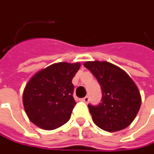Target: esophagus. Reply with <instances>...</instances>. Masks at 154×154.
Wrapping results in <instances>:
<instances>
[{"instance_id":"obj_1","label":"esophagus","mask_w":154,"mask_h":154,"mask_svg":"<svg viewBox=\"0 0 154 154\" xmlns=\"http://www.w3.org/2000/svg\"><path fill=\"white\" fill-rule=\"evenodd\" d=\"M82 101H84L85 103H88V102L90 101V97H89L88 96H86L84 98H82Z\"/></svg>"}]
</instances>
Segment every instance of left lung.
Listing matches in <instances>:
<instances>
[{
	"mask_svg": "<svg viewBox=\"0 0 154 154\" xmlns=\"http://www.w3.org/2000/svg\"><path fill=\"white\" fill-rule=\"evenodd\" d=\"M84 66L94 75L102 90V102L98 105L88 104L93 122L110 132L126 128L141 105L135 83L125 70L108 62H86Z\"/></svg>",
	"mask_w": 154,
	"mask_h": 154,
	"instance_id": "left-lung-1",
	"label": "left lung"
}]
</instances>
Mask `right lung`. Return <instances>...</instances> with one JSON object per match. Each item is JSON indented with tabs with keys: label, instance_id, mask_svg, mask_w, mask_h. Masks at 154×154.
Listing matches in <instances>:
<instances>
[{
	"label": "right lung",
	"instance_id": "add662e5",
	"mask_svg": "<svg viewBox=\"0 0 154 154\" xmlns=\"http://www.w3.org/2000/svg\"><path fill=\"white\" fill-rule=\"evenodd\" d=\"M79 69L80 63H57L29 79L23 102L33 124L44 130H54L68 122L76 104L71 81Z\"/></svg>",
	"mask_w": 154,
	"mask_h": 154
}]
</instances>
